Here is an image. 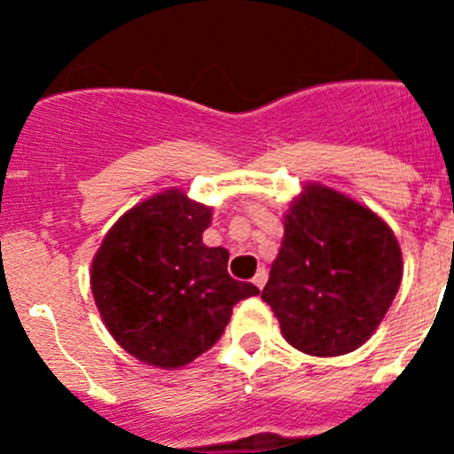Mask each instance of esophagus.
<instances>
[{"mask_svg":"<svg viewBox=\"0 0 454 454\" xmlns=\"http://www.w3.org/2000/svg\"><path fill=\"white\" fill-rule=\"evenodd\" d=\"M265 281H268V272H265V270H263V268H261V270H259V272H256V274H254V277H253V283H254V286H256V287H259V290H263Z\"/></svg>","mask_w":454,"mask_h":454,"instance_id":"1","label":"esophagus"}]
</instances>
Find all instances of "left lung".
Returning <instances> with one entry per match:
<instances>
[{"label":"left lung","mask_w":454,"mask_h":454,"mask_svg":"<svg viewBox=\"0 0 454 454\" xmlns=\"http://www.w3.org/2000/svg\"><path fill=\"white\" fill-rule=\"evenodd\" d=\"M402 281V253L375 213L308 186L286 215V235L261 299L286 340L309 356L358 349L382 323Z\"/></svg>","instance_id":"8db88e82"}]
</instances>
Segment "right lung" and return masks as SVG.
Segmentation results:
<instances>
[{"label": "right lung", "instance_id": "1", "mask_svg": "<svg viewBox=\"0 0 454 454\" xmlns=\"http://www.w3.org/2000/svg\"><path fill=\"white\" fill-rule=\"evenodd\" d=\"M210 208L180 191L122 215L91 263V294L118 345L146 364H189L222 338L232 308L259 294L228 274V250L206 248Z\"/></svg>", "mask_w": 454, "mask_h": 454}]
</instances>
